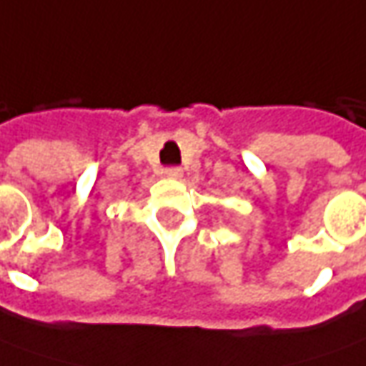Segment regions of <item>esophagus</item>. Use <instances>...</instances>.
<instances>
[{
  "mask_svg": "<svg viewBox=\"0 0 366 366\" xmlns=\"http://www.w3.org/2000/svg\"><path fill=\"white\" fill-rule=\"evenodd\" d=\"M166 176L168 178H180L182 176V168H178V166H170V168H166Z\"/></svg>",
  "mask_w": 366,
  "mask_h": 366,
  "instance_id": "1",
  "label": "esophagus"
}]
</instances>
